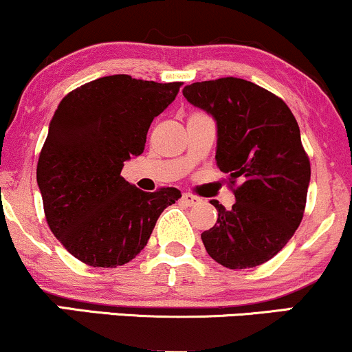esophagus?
<instances>
[{
  "label": "esophagus",
  "instance_id": "obj_1",
  "mask_svg": "<svg viewBox=\"0 0 352 352\" xmlns=\"http://www.w3.org/2000/svg\"><path fill=\"white\" fill-rule=\"evenodd\" d=\"M182 201H184L185 205H188V207H195V205H199L201 200L197 195H192V193H184V195H182Z\"/></svg>",
  "mask_w": 352,
  "mask_h": 352
}]
</instances>
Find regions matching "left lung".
<instances>
[{
	"mask_svg": "<svg viewBox=\"0 0 352 352\" xmlns=\"http://www.w3.org/2000/svg\"><path fill=\"white\" fill-rule=\"evenodd\" d=\"M184 96L215 117V159L236 199L232 210L212 200L218 218L201 233L205 250L230 270L272 260L300 227L311 177L293 112L273 92L238 78L193 82Z\"/></svg>",
	"mask_w": 352,
	"mask_h": 352,
	"instance_id": "left-lung-1",
	"label": "left lung"
}]
</instances>
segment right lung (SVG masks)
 <instances>
[{
  "label": "right lung",
  "instance_id": "right-lung-1",
  "mask_svg": "<svg viewBox=\"0 0 352 352\" xmlns=\"http://www.w3.org/2000/svg\"><path fill=\"white\" fill-rule=\"evenodd\" d=\"M180 86L106 76L71 91L56 109L36 179L51 232L82 263L116 268L134 260L164 208L182 197L175 187L142 192L120 175Z\"/></svg>",
  "mask_w": 352,
  "mask_h": 352
}]
</instances>
